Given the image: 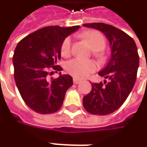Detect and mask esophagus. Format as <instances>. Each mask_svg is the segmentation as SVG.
<instances>
[{
  "label": "esophagus",
  "mask_w": 147,
  "mask_h": 147,
  "mask_svg": "<svg viewBox=\"0 0 147 147\" xmlns=\"http://www.w3.org/2000/svg\"><path fill=\"white\" fill-rule=\"evenodd\" d=\"M81 82V80H79V79H78V78H74V84H78V83H80Z\"/></svg>",
  "instance_id": "1"
}]
</instances>
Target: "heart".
Returning <instances> with one entry per match:
<instances>
[{"label": "heart", "instance_id": "1", "mask_svg": "<svg viewBox=\"0 0 147 147\" xmlns=\"http://www.w3.org/2000/svg\"><path fill=\"white\" fill-rule=\"evenodd\" d=\"M91 48L95 51H102L105 47V39L104 36L97 31H90L84 34ZM72 50V38L68 37L61 44L60 52L64 56H68ZM65 69L72 76L77 78H84L96 69V65L93 60L79 58L70 59L65 64Z\"/></svg>", "mask_w": 147, "mask_h": 147}]
</instances>
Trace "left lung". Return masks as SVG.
Wrapping results in <instances>:
<instances>
[{
  "instance_id": "1",
  "label": "left lung",
  "mask_w": 147,
  "mask_h": 147,
  "mask_svg": "<svg viewBox=\"0 0 147 147\" xmlns=\"http://www.w3.org/2000/svg\"><path fill=\"white\" fill-rule=\"evenodd\" d=\"M83 26L102 32L110 42V59L98 73L109 81L92 83L91 92L82 100L88 112L106 115L118 110L133 90L139 66L138 48L132 37L114 26L103 23L85 24Z\"/></svg>"
}]
</instances>
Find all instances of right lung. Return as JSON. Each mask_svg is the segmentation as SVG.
I'll list each match as a JSON object with an SVG mask.
<instances>
[{"instance_id": "1", "label": "right lung", "mask_w": 147, "mask_h": 147, "mask_svg": "<svg viewBox=\"0 0 147 147\" xmlns=\"http://www.w3.org/2000/svg\"><path fill=\"white\" fill-rule=\"evenodd\" d=\"M80 26L61 28L49 26L35 31L18 43L13 55L16 86L26 105L35 112L47 115L60 109L66 91L73 85V78L61 74L50 79L49 74L63 69L61 44Z\"/></svg>"}]
</instances>
